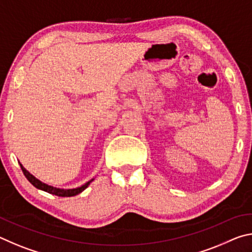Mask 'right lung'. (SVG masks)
Here are the masks:
<instances>
[{
  "label": "right lung",
  "instance_id": "add662e5",
  "mask_svg": "<svg viewBox=\"0 0 252 252\" xmlns=\"http://www.w3.org/2000/svg\"><path fill=\"white\" fill-rule=\"evenodd\" d=\"M20 165H21V169H22V171L24 173L25 178H27L28 180L31 182L34 187L37 188V189H40V190H43V191H45V192H48V193L58 195V197H73V195L79 194V193L82 192L84 189H87L88 186L90 185V183L93 181V179H91V180L88 181L87 183H85V185L81 186L79 188H75V189H66V190L65 189H59V188H53V187H51V186L45 185V183L41 182L40 180H37L35 177L32 176V174L30 173L29 171H27V169H25L22 164L20 163Z\"/></svg>",
  "mask_w": 252,
  "mask_h": 252
}]
</instances>
